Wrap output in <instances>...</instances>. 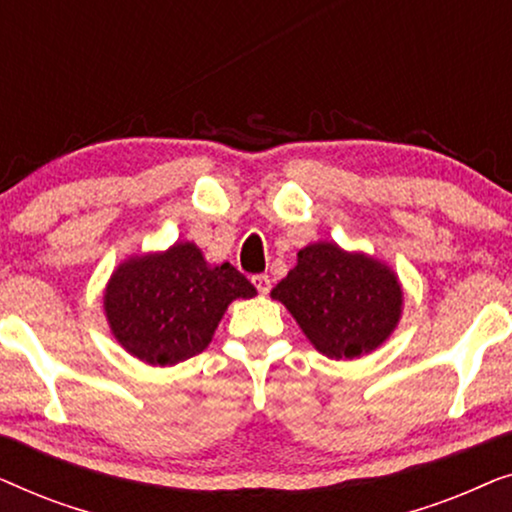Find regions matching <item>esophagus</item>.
Here are the masks:
<instances>
[{"label":"esophagus","instance_id":"34e87169","mask_svg":"<svg viewBox=\"0 0 512 512\" xmlns=\"http://www.w3.org/2000/svg\"><path fill=\"white\" fill-rule=\"evenodd\" d=\"M251 284L256 286V291L261 293V296L270 293V289H272V282H270L268 275H254V277H251Z\"/></svg>","mask_w":512,"mask_h":512}]
</instances>
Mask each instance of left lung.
Returning <instances> with one entry per match:
<instances>
[{"label":"left lung","instance_id":"1","mask_svg":"<svg viewBox=\"0 0 512 512\" xmlns=\"http://www.w3.org/2000/svg\"><path fill=\"white\" fill-rule=\"evenodd\" d=\"M282 300L307 340L331 359H356L389 338L401 317L403 291L394 272L338 244L298 251V265L270 293Z\"/></svg>","mask_w":512,"mask_h":512}]
</instances>
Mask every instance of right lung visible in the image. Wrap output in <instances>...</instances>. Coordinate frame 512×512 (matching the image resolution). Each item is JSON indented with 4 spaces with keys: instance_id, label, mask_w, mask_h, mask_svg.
<instances>
[{
    "instance_id": "obj_1",
    "label": "right lung",
    "mask_w": 512,
    "mask_h": 512,
    "mask_svg": "<svg viewBox=\"0 0 512 512\" xmlns=\"http://www.w3.org/2000/svg\"><path fill=\"white\" fill-rule=\"evenodd\" d=\"M256 296L230 263L209 265L191 242L118 265L104 293L116 340L151 366H174L209 345L226 307Z\"/></svg>"
}]
</instances>
